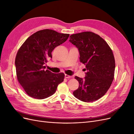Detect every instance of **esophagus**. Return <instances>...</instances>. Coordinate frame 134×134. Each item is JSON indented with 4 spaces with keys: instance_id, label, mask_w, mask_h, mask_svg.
I'll list each match as a JSON object with an SVG mask.
<instances>
[{
    "instance_id": "obj_1",
    "label": "esophagus",
    "mask_w": 134,
    "mask_h": 134,
    "mask_svg": "<svg viewBox=\"0 0 134 134\" xmlns=\"http://www.w3.org/2000/svg\"><path fill=\"white\" fill-rule=\"evenodd\" d=\"M65 77L66 78H71V76H70V75H67V74H65Z\"/></svg>"
}]
</instances>
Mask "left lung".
<instances>
[{
  "mask_svg": "<svg viewBox=\"0 0 134 134\" xmlns=\"http://www.w3.org/2000/svg\"><path fill=\"white\" fill-rule=\"evenodd\" d=\"M69 41L78 48L80 62L87 71L84 79L75 76L79 85L73 92L74 97L86 102L99 99L114 78L115 61L112 50L102 37L92 32L72 35Z\"/></svg>",
  "mask_w": 134,
  "mask_h": 134,
  "instance_id": "obj_1",
  "label": "left lung"
}]
</instances>
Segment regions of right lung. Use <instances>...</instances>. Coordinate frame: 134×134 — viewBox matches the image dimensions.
I'll list each match as a JSON object with an SVG mask.
<instances>
[{
    "instance_id": "right-lung-1",
    "label": "right lung",
    "mask_w": 134,
    "mask_h": 134,
    "mask_svg": "<svg viewBox=\"0 0 134 134\" xmlns=\"http://www.w3.org/2000/svg\"><path fill=\"white\" fill-rule=\"evenodd\" d=\"M69 34L52 30L36 32L28 37L16 55L15 65L17 79L27 94L42 99L54 94L64 81L63 72L55 74L44 70V65L52 58L54 48L65 42Z\"/></svg>"
}]
</instances>
